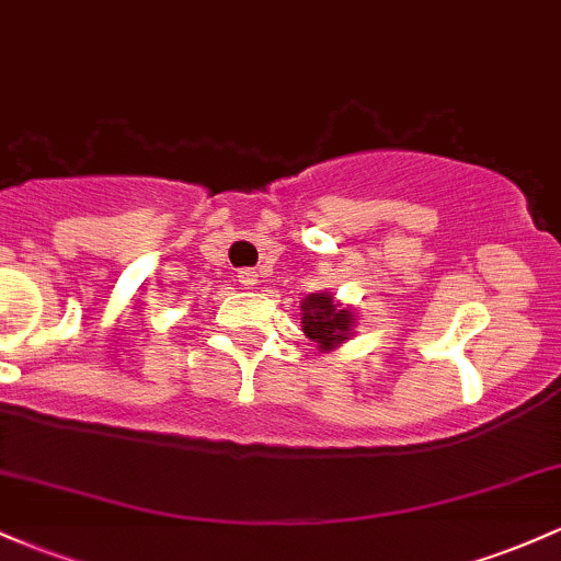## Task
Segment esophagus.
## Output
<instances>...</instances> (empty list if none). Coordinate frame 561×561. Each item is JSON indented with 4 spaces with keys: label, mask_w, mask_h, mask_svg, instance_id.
<instances>
[{
    "label": "esophagus",
    "mask_w": 561,
    "mask_h": 561,
    "mask_svg": "<svg viewBox=\"0 0 561 561\" xmlns=\"http://www.w3.org/2000/svg\"><path fill=\"white\" fill-rule=\"evenodd\" d=\"M237 282H240L242 287H255L259 285V272H255V268H242V272L237 274Z\"/></svg>",
    "instance_id": "obj_1"
}]
</instances>
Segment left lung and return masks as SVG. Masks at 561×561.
<instances>
[{"instance_id": "obj_1", "label": "left lung", "mask_w": 561, "mask_h": 561, "mask_svg": "<svg viewBox=\"0 0 561 561\" xmlns=\"http://www.w3.org/2000/svg\"><path fill=\"white\" fill-rule=\"evenodd\" d=\"M302 332L311 337L321 351H334L340 343L353 337L356 317L351 308L337 302L330 293H311L300 302Z\"/></svg>"}]
</instances>
